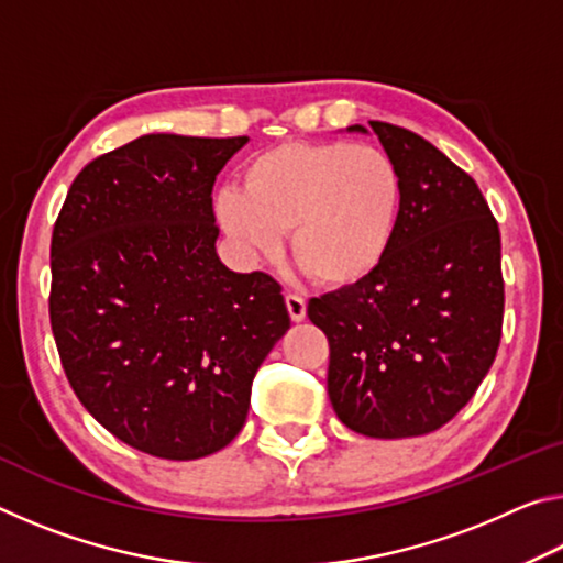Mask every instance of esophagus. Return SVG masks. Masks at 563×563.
Segmentation results:
<instances>
[{
    "label": "esophagus",
    "instance_id": "34e87169",
    "mask_svg": "<svg viewBox=\"0 0 563 563\" xmlns=\"http://www.w3.org/2000/svg\"><path fill=\"white\" fill-rule=\"evenodd\" d=\"M285 305H288V312H290V320L292 322L305 320V310H308V305H305L302 295L288 292V295H285Z\"/></svg>",
    "mask_w": 563,
    "mask_h": 563
}]
</instances>
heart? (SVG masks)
<instances>
[{
	"instance_id": "obj_1",
	"label": "heart",
	"mask_w": 563,
	"mask_h": 563,
	"mask_svg": "<svg viewBox=\"0 0 563 563\" xmlns=\"http://www.w3.org/2000/svg\"><path fill=\"white\" fill-rule=\"evenodd\" d=\"M402 206V170L387 151L285 141L247 161L243 190H221L216 216L243 258H273L288 233L305 273L328 288H352L393 251Z\"/></svg>"
}]
</instances>
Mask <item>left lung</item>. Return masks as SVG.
<instances>
[{
	"label": "left lung",
	"instance_id": "8db88e82",
	"mask_svg": "<svg viewBox=\"0 0 563 563\" xmlns=\"http://www.w3.org/2000/svg\"><path fill=\"white\" fill-rule=\"evenodd\" d=\"M397 161L405 206L393 251L365 283L320 295L328 395L352 432L440 430L474 397L501 340V235L479 186L415 131L369 121ZM362 131V126H350Z\"/></svg>",
	"mask_w": 563,
	"mask_h": 563
}]
</instances>
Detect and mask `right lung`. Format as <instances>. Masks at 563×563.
I'll use <instances>...</instances> for the list:
<instances>
[{
  "label": "right lung",
  "instance_id": "1",
  "mask_svg": "<svg viewBox=\"0 0 563 563\" xmlns=\"http://www.w3.org/2000/svg\"><path fill=\"white\" fill-rule=\"evenodd\" d=\"M247 136L148 133L81 168L52 233L49 320L87 412L161 460L241 432L253 377L290 328L271 275L216 253L213 184Z\"/></svg>",
  "mask_w": 563,
  "mask_h": 563
}]
</instances>
